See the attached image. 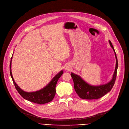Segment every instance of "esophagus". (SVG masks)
Masks as SVG:
<instances>
[{
  "mask_svg": "<svg viewBox=\"0 0 129 129\" xmlns=\"http://www.w3.org/2000/svg\"><path fill=\"white\" fill-rule=\"evenodd\" d=\"M66 70H69V69H68V68H66Z\"/></svg>",
  "mask_w": 129,
  "mask_h": 129,
  "instance_id": "34e87169",
  "label": "esophagus"
}]
</instances>
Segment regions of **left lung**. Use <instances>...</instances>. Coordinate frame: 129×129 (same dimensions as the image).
<instances>
[{
  "label": "left lung",
  "mask_w": 129,
  "mask_h": 129,
  "mask_svg": "<svg viewBox=\"0 0 129 129\" xmlns=\"http://www.w3.org/2000/svg\"><path fill=\"white\" fill-rule=\"evenodd\" d=\"M110 46L115 52L116 59V64L114 73L111 80L105 84L98 86L91 85L85 81L83 80L77 74L71 73V75L74 82V87L75 92L79 96L84 100H97L110 92L113 86L114 85L117 77V72L118 69V60L115 50L113 48L112 43L109 41Z\"/></svg>",
  "instance_id": "1"
}]
</instances>
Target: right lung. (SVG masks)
Here are the masks:
<instances>
[{
  "label": "right lung",
  "instance_id": "obj_1",
  "mask_svg": "<svg viewBox=\"0 0 129 129\" xmlns=\"http://www.w3.org/2000/svg\"><path fill=\"white\" fill-rule=\"evenodd\" d=\"M12 59V56L11 58V61L10 63V73L15 87H16L20 95L26 100L39 104H44L51 102L55 96L56 85L58 80L63 74V71L61 70L57 75H56L48 84L43 88L36 92H26L21 89L16 84V83L15 82L13 79L11 72Z\"/></svg>",
  "mask_w": 129,
  "mask_h": 129
}]
</instances>
